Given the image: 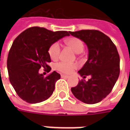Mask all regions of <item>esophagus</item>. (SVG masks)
I'll return each instance as SVG.
<instances>
[{"mask_svg": "<svg viewBox=\"0 0 130 130\" xmlns=\"http://www.w3.org/2000/svg\"><path fill=\"white\" fill-rule=\"evenodd\" d=\"M61 77L62 78H69V76L68 75H61Z\"/></svg>", "mask_w": 130, "mask_h": 130, "instance_id": "obj_1", "label": "esophagus"}]
</instances>
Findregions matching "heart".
I'll use <instances>...</instances> for the list:
<instances>
[{"mask_svg": "<svg viewBox=\"0 0 130 130\" xmlns=\"http://www.w3.org/2000/svg\"><path fill=\"white\" fill-rule=\"evenodd\" d=\"M65 44L76 54L81 53L84 48L83 42L79 38L75 37H71L66 39L65 40ZM60 53H61V48L59 44L57 42L53 44L48 49V55L53 60H57L59 59ZM75 68H76V65L75 64H70V63H59L56 65V69L58 71L66 74L71 73Z\"/></svg>", "mask_w": 130, "mask_h": 130, "instance_id": "1", "label": "heart"}]
</instances>
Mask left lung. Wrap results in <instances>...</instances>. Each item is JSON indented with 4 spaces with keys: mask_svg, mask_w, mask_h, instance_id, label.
Returning a JSON list of instances; mask_svg holds the SVG:
<instances>
[{
    "mask_svg": "<svg viewBox=\"0 0 130 130\" xmlns=\"http://www.w3.org/2000/svg\"><path fill=\"white\" fill-rule=\"evenodd\" d=\"M74 37L86 44L88 60L78 73L88 81L82 79L71 92L79 101L86 104L101 102L111 92L119 75V59L117 48L110 38L98 30L69 31Z\"/></svg>",
    "mask_w": 130,
    "mask_h": 130,
    "instance_id": "1",
    "label": "left lung"
}]
</instances>
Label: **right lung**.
<instances>
[{"label": "right lung", "mask_w": 130, "mask_h": 130, "mask_svg": "<svg viewBox=\"0 0 130 130\" xmlns=\"http://www.w3.org/2000/svg\"><path fill=\"white\" fill-rule=\"evenodd\" d=\"M66 31H53L44 27H29L17 36L11 46L7 59L9 80L20 98L31 104L48 99L55 90V82L61 75L54 71L44 77L39 73L43 67L47 72L51 68L48 49L65 36Z\"/></svg>", "instance_id": "add662e5"}]
</instances>
